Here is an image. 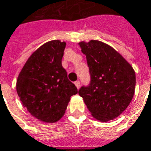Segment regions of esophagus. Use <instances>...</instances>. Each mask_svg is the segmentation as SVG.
<instances>
[{"label":"esophagus","mask_w":151,"mask_h":151,"mask_svg":"<svg viewBox=\"0 0 151 151\" xmlns=\"http://www.w3.org/2000/svg\"><path fill=\"white\" fill-rule=\"evenodd\" d=\"M74 84L77 87V88H80V82L79 81H76L75 83H74Z\"/></svg>","instance_id":"34e87169"}]
</instances>
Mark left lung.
Here are the masks:
<instances>
[{"label":"left lung","instance_id":"8db88e82","mask_svg":"<svg viewBox=\"0 0 151 151\" xmlns=\"http://www.w3.org/2000/svg\"><path fill=\"white\" fill-rule=\"evenodd\" d=\"M89 68L90 83L78 93L93 117L106 122L126 109L134 93L135 73L118 52L97 40L79 42Z\"/></svg>","mask_w":151,"mask_h":151}]
</instances>
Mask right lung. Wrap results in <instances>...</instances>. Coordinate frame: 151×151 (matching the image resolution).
I'll return each instance as SVG.
<instances>
[{
	"instance_id": "obj_1",
	"label": "right lung",
	"mask_w": 151,
	"mask_h": 151,
	"mask_svg": "<svg viewBox=\"0 0 151 151\" xmlns=\"http://www.w3.org/2000/svg\"><path fill=\"white\" fill-rule=\"evenodd\" d=\"M66 42L53 40L36 50L17 81L20 100L41 121L54 123L63 116L71 96L78 93L62 66Z\"/></svg>"
}]
</instances>
